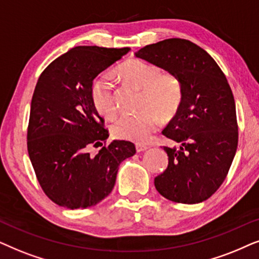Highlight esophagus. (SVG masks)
I'll list each match as a JSON object with an SVG mask.
<instances>
[{
    "mask_svg": "<svg viewBox=\"0 0 259 259\" xmlns=\"http://www.w3.org/2000/svg\"><path fill=\"white\" fill-rule=\"evenodd\" d=\"M148 146L146 144H136V151L137 153H142V151H146L148 149Z\"/></svg>",
    "mask_w": 259,
    "mask_h": 259,
    "instance_id": "1",
    "label": "esophagus"
}]
</instances>
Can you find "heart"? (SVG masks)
Returning a JSON list of instances; mask_svg holds the SVG:
<instances>
[{
    "label": "heart",
    "mask_w": 259,
    "mask_h": 259,
    "mask_svg": "<svg viewBox=\"0 0 259 259\" xmlns=\"http://www.w3.org/2000/svg\"><path fill=\"white\" fill-rule=\"evenodd\" d=\"M117 74L123 80L143 90L141 99L142 111L137 115L119 117L111 126L117 139L144 143L150 139L163 120L173 118L182 102V88L178 77L161 71L157 65L141 59H130L120 65ZM92 102L97 111L105 118L116 117L117 102L112 81L99 77L92 88Z\"/></svg>",
    "instance_id": "heart-1"
}]
</instances>
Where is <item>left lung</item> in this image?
<instances>
[{
  "mask_svg": "<svg viewBox=\"0 0 259 259\" xmlns=\"http://www.w3.org/2000/svg\"><path fill=\"white\" fill-rule=\"evenodd\" d=\"M135 55L177 75L182 88L180 108L162 132L179 147H163L168 167L155 187L174 202L205 201L225 180L238 146L236 103L225 74L207 52L185 39L148 45Z\"/></svg>",
  "mask_w": 259,
  "mask_h": 259,
  "instance_id": "left-lung-1",
  "label": "left lung"
}]
</instances>
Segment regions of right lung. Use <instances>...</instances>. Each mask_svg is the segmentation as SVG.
Returning <instances> with one entry per match:
<instances>
[{
    "instance_id": "1",
    "label": "right lung",
    "mask_w": 259,
    "mask_h": 259,
    "mask_svg": "<svg viewBox=\"0 0 259 259\" xmlns=\"http://www.w3.org/2000/svg\"><path fill=\"white\" fill-rule=\"evenodd\" d=\"M130 48L78 46L45 68L34 90L27 148L36 179L57 205H97L111 193L120 162L136 153L129 141L105 144L109 132L92 102L94 79ZM92 146H102L90 155Z\"/></svg>"
}]
</instances>
